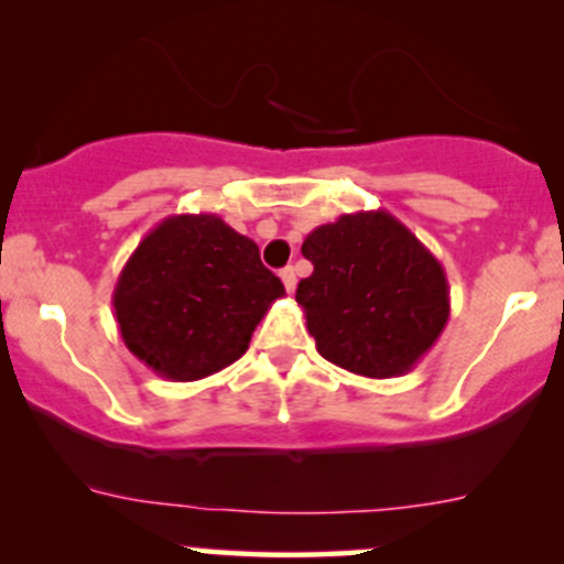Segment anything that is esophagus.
Returning a JSON list of instances; mask_svg holds the SVG:
<instances>
[{
	"mask_svg": "<svg viewBox=\"0 0 564 564\" xmlns=\"http://www.w3.org/2000/svg\"><path fill=\"white\" fill-rule=\"evenodd\" d=\"M281 281H283V286H286V292L294 294V289H297V275H294L292 267L281 270Z\"/></svg>",
	"mask_w": 564,
	"mask_h": 564,
	"instance_id": "esophagus-1",
	"label": "esophagus"
}]
</instances>
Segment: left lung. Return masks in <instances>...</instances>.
<instances>
[{"instance_id":"obj_1","label":"left lung","mask_w":564,"mask_h":564,"mask_svg":"<svg viewBox=\"0 0 564 564\" xmlns=\"http://www.w3.org/2000/svg\"><path fill=\"white\" fill-rule=\"evenodd\" d=\"M314 275L297 286L324 360L368 379L412 371L451 318L440 259L388 209L346 213L303 242Z\"/></svg>"}]
</instances>
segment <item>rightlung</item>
<instances>
[{"label":"right lung","instance_id":"right-lung-1","mask_svg":"<svg viewBox=\"0 0 564 564\" xmlns=\"http://www.w3.org/2000/svg\"><path fill=\"white\" fill-rule=\"evenodd\" d=\"M286 294L259 248L213 213L169 215L124 261L111 305L124 346L172 382L224 371Z\"/></svg>","mask_w":564,"mask_h":564}]
</instances>
